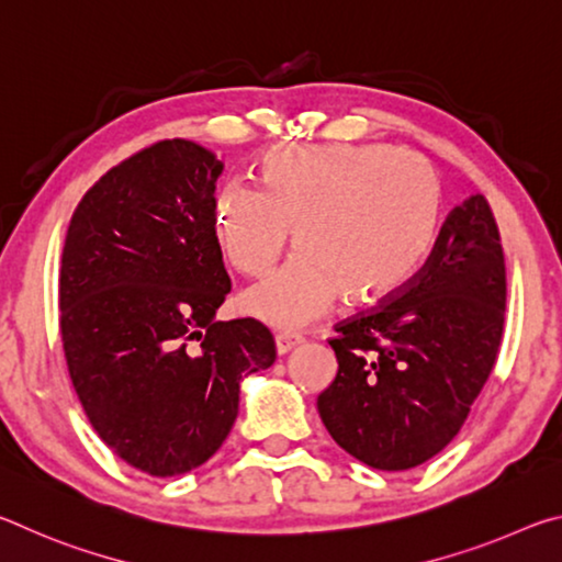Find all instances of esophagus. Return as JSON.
I'll return each instance as SVG.
<instances>
[{"instance_id": "esophagus-1", "label": "esophagus", "mask_w": 562, "mask_h": 562, "mask_svg": "<svg viewBox=\"0 0 562 562\" xmlns=\"http://www.w3.org/2000/svg\"><path fill=\"white\" fill-rule=\"evenodd\" d=\"M302 337L300 335H278L274 337V347H278V355H288V351H292L294 347L302 345Z\"/></svg>"}]
</instances>
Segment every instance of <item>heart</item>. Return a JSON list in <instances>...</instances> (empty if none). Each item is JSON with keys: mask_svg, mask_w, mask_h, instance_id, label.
Listing matches in <instances>:
<instances>
[{"mask_svg": "<svg viewBox=\"0 0 562 562\" xmlns=\"http://www.w3.org/2000/svg\"><path fill=\"white\" fill-rule=\"evenodd\" d=\"M446 190L431 160L384 144L282 146L260 164V188L231 180L213 201V235L243 274L284 268L247 290L240 307L297 329L335 304L396 292L431 252Z\"/></svg>", "mask_w": 562, "mask_h": 562, "instance_id": "obj_1", "label": "heart"}]
</instances>
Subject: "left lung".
<instances>
[{"instance_id":"obj_1","label":"left lung","mask_w":562,"mask_h":562,"mask_svg":"<svg viewBox=\"0 0 562 562\" xmlns=\"http://www.w3.org/2000/svg\"><path fill=\"white\" fill-rule=\"evenodd\" d=\"M506 262L483 195L456 205L429 260L394 300L337 325V376L317 396L331 439L379 471L434 459L496 364Z\"/></svg>"}]
</instances>
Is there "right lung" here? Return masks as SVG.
<instances>
[{
  "instance_id": "1",
  "label": "right lung",
  "mask_w": 562,
  "mask_h": 562,
  "mask_svg": "<svg viewBox=\"0 0 562 562\" xmlns=\"http://www.w3.org/2000/svg\"><path fill=\"white\" fill-rule=\"evenodd\" d=\"M223 168L193 140H160L83 195L64 243L59 322L74 389L103 443L158 479L221 449L243 379L274 361L258 319H215L231 292L213 235Z\"/></svg>"
}]
</instances>
